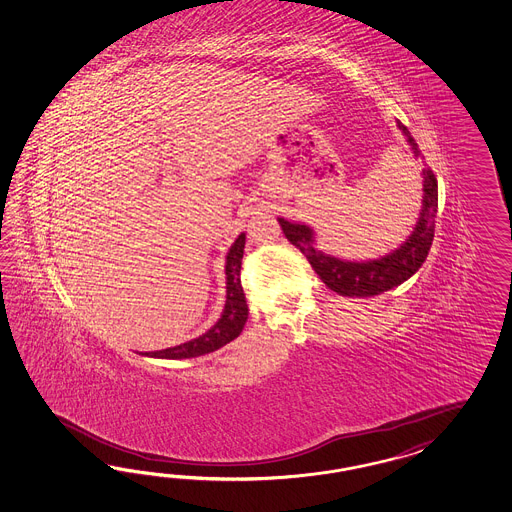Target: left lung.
Masks as SVG:
<instances>
[{"instance_id":"1","label":"left lung","mask_w":512,"mask_h":512,"mask_svg":"<svg viewBox=\"0 0 512 512\" xmlns=\"http://www.w3.org/2000/svg\"><path fill=\"white\" fill-rule=\"evenodd\" d=\"M398 129L411 146L415 159L421 157V149L413 140L408 127L398 121ZM423 207L419 220L408 239L398 249L368 262H348L340 260L323 250L316 249V234L307 224H297L286 219H278L286 239L307 256L312 269L322 278L323 284L344 297H372L395 288L406 282L419 271L428 250L434 241L436 213H438V179L434 172L423 168Z\"/></svg>"}]
</instances>
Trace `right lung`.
<instances>
[{
	"mask_svg": "<svg viewBox=\"0 0 512 512\" xmlns=\"http://www.w3.org/2000/svg\"><path fill=\"white\" fill-rule=\"evenodd\" d=\"M243 250H245V234H241L235 239L234 245L226 254V265H224L226 303H224V310L220 314L219 322L215 323L211 329H207L204 335L196 336L185 344L161 351H146L142 355L157 357V359H192V357H200L205 353L219 350L241 335L247 318H249V307H247V299H245V292L241 286Z\"/></svg>",
	"mask_w": 512,
	"mask_h": 512,
	"instance_id": "obj_1",
	"label": "right lung"
}]
</instances>
